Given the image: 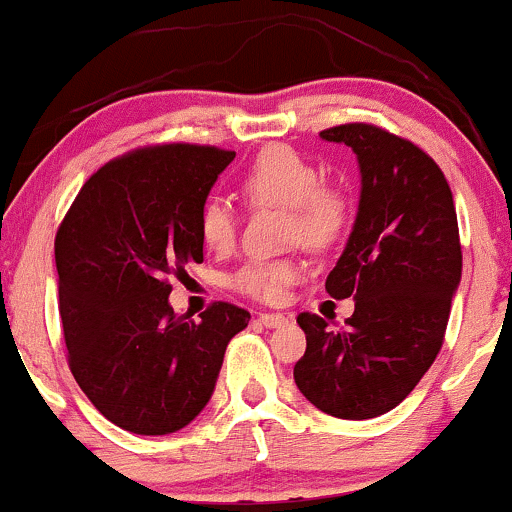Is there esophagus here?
Here are the masks:
<instances>
[{
  "label": "esophagus",
  "instance_id": "34e87169",
  "mask_svg": "<svg viewBox=\"0 0 512 512\" xmlns=\"http://www.w3.org/2000/svg\"><path fill=\"white\" fill-rule=\"evenodd\" d=\"M260 322L264 327H281V325H286V322H289V315H284V313H262Z\"/></svg>",
  "mask_w": 512,
  "mask_h": 512
}]
</instances>
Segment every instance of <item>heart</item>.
<instances>
[{
    "instance_id": "heart-1",
    "label": "heart",
    "mask_w": 512,
    "mask_h": 512,
    "mask_svg": "<svg viewBox=\"0 0 512 512\" xmlns=\"http://www.w3.org/2000/svg\"><path fill=\"white\" fill-rule=\"evenodd\" d=\"M252 204H279L289 211V238L325 250L344 236L351 221V199L342 187L322 182L320 168L296 149L276 144L264 149L238 180ZM199 236L214 252H226L236 240V211L223 197H209L199 209ZM303 262L296 257H250L231 274V286L257 301H279Z\"/></svg>"
}]
</instances>
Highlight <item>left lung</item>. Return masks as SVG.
<instances>
[{"label": "left lung", "mask_w": 512, "mask_h": 512, "mask_svg": "<svg viewBox=\"0 0 512 512\" xmlns=\"http://www.w3.org/2000/svg\"><path fill=\"white\" fill-rule=\"evenodd\" d=\"M351 146L361 199L351 236L325 289L354 298L346 330L298 315L305 354L293 380L310 404L337 419L395 409L436 361L462 279L455 202L443 170L416 144L351 122L320 132Z\"/></svg>", "instance_id": "1"}]
</instances>
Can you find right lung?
<instances>
[{
  "mask_svg": "<svg viewBox=\"0 0 512 512\" xmlns=\"http://www.w3.org/2000/svg\"><path fill=\"white\" fill-rule=\"evenodd\" d=\"M236 151L166 144L93 173L55 238L69 368L108 421L168 436L214 395L226 346L248 310L211 303L199 320L175 315L168 276L204 260L199 209Z\"/></svg>",
  "mask_w": 512,
  "mask_h": 512,
  "instance_id": "right-lung-1",
  "label": "right lung"
}]
</instances>
